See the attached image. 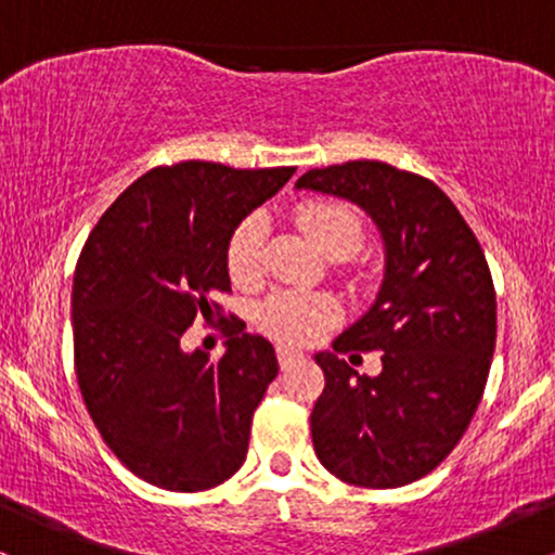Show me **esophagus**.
Segmentation results:
<instances>
[{
  "label": "esophagus",
  "instance_id": "obj_1",
  "mask_svg": "<svg viewBox=\"0 0 555 555\" xmlns=\"http://www.w3.org/2000/svg\"><path fill=\"white\" fill-rule=\"evenodd\" d=\"M276 358H279V367H282V371H286V367L295 365V362L302 358V354L292 352V349H286V347H279L276 349Z\"/></svg>",
  "mask_w": 555,
  "mask_h": 555
}]
</instances>
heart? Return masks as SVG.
Segmentation results:
<instances>
[{"mask_svg":"<svg viewBox=\"0 0 555 555\" xmlns=\"http://www.w3.org/2000/svg\"><path fill=\"white\" fill-rule=\"evenodd\" d=\"M297 224L313 240L323 256L341 260L354 256L365 240L360 216L339 201H310L297 208ZM266 216L250 214L242 219L227 245V271L237 286L258 284L263 273ZM258 326L271 339L299 347L321 339L339 321V308L326 295H305V292H273L260 302Z\"/></svg>","mask_w":555,"mask_h":555,"instance_id":"1","label":"heart"}]
</instances>
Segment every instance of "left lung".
<instances>
[{
    "mask_svg": "<svg viewBox=\"0 0 555 555\" xmlns=\"http://www.w3.org/2000/svg\"><path fill=\"white\" fill-rule=\"evenodd\" d=\"M297 190L352 201L378 227L386 271L373 308L334 352L310 430L331 475L360 488L415 482L454 451L467 430L495 349V289L482 247L449 195L425 177L384 162L310 169ZM380 351L373 379L336 351Z\"/></svg>",
    "mask_w": 555,
    "mask_h": 555,
    "instance_id": "obj_1",
    "label": "left lung"
}]
</instances>
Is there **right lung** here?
<instances>
[{"mask_svg":"<svg viewBox=\"0 0 555 555\" xmlns=\"http://www.w3.org/2000/svg\"><path fill=\"white\" fill-rule=\"evenodd\" d=\"M295 167L182 162L145 171L88 234L73 279L75 375L101 438L130 473L195 493L242 467L253 412L279 373L271 341L232 318L227 352H184L221 315L227 245ZM227 321V318H221Z\"/></svg>","mask_w":555,"mask_h":555,"instance_id":"1","label":"right lung"}]
</instances>
